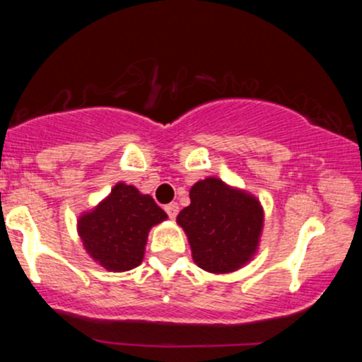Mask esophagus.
<instances>
[{
    "label": "esophagus",
    "instance_id": "esophagus-1",
    "mask_svg": "<svg viewBox=\"0 0 362 362\" xmlns=\"http://www.w3.org/2000/svg\"><path fill=\"white\" fill-rule=\"evenodd\" d=\"M165 211H167L170 219H175L178 214V204L177 202H170V204L165 206Z\"/></svg>",
    "mask_w": 362,
    "mask_h": 362
}]
</instances>
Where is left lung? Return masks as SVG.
I'll use <instances>...</instances> for the list:
<instances>
[{
	"mask_svg": "<svg viewBox=\"0 0 362 362\" xmlns=\"http://www.w3.org/2000/svg\"><path fill=\"white\" fill-rule=\"evenodd\" d=\"M177 223L189 236L192 259L207 272H233L259 247L264 224L260 202L242 190L209 177L190 189V206Z\"/></svg>",
	"mask_w": 362,
	"mask_h": 362,
	"instance_id": "1",
	"label": "left lung"
}]
</instances>
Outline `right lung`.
<instances>
[{"instance_id": "add662e5", "label": "right lung", "mask_w": 362, "mask_h": 362, "mask_svg": "<svg viewBox=\"0 0 362 362\" xmlns=\"http://www.w3.org/2000/svg\"><path fill=\"white\" fill-rule=\"evenodd\" d=\"M167 219L151 195L117 184L105 201L83 214L78 231L86 252L107 271L122 272L143 262L149 228Z\"/></svg>"}]
</instances>
